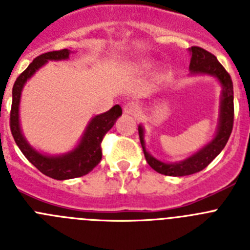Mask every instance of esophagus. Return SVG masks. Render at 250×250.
Listing matches in <instances>:
<instances>
[{
	"label": "esophagus",
	"instance_id": "1",
	"mask_svg": "<svg viewBox=\"0 0 250 250\" xmlns=\"http://www.w3.org/2000/svg\"><path fill=\"white\" fill-rule=\"evenodd\" d=\"M124 112L127 115H131V116H136V115L140 112V106L136 103H127L126 105L124 106Z\"/></svg>",
	"mask_w": 250,
	"mask_h": 250
}]
</instances>
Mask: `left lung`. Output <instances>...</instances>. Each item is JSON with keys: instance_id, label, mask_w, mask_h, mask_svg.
Here are the masks:
<instances>
[{"instance_id": "8db88e82", "label": "left lung", "mask_w": 250, "mask_h": 250, "mask_svg": "<svg viewBox=\"0 0 250 250\" xmlns=\"http://www.w3.org/2000/svg\"><path fill=\"white\" fill-rule=\"evenodd\" d=\"M189 51L191 54L190 65H189V70H190L191 74L211 75V76L216 77L220 85L223 86L219 125H218L215 136L210 143H208L199 151H196L195 154H193L185 160L179 161V163H163V161L150 155L146 151V147H145L144 129L141 125H139V136H140L141 146H143V151H144L147 164L155 171L167 176H185L202 171L224 149L229 140L231 130H233L234 96L230 75L227 72L222 63L209 51L198 47V46H193L191 48H189Z\"/></svg>"}]
</instances>
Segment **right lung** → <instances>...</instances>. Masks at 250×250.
Instances as JSON below:
<instances>
[{
    "instance_id": "obj_1",
    "label": "right lung",
    "mask_w": 250,
    "mask_h": 250,
    "mask_svg": "<svg viewBox=\"0 0 250 250\" xmlns=\"http://www.w3.org/2000/svg\"><path fill=\"white\" fill-rule=\"evenodd\" d=\"M68 56H70V50L67 48L51 51V52H46V54L37 56L13 83L12 106H11L10 112L11 132H12L13 139L16 141L17 146L20 147L22 154L41 173L52 179H56V180L74 179L89 174L100 163L101 158H103L101 141H103L104 136L114 126L115 121L118 120L119 116H121L123 114L120 106L115 105L109 111L96 115L95 118L91 119L86 127L79 145L72 151L63 154V155H45V154H41L35 150L28 144L22 135L21 127H20L19 107L22 89H23L26 81L47 61L66 60L68 59Z\"/></svg>"
}]
</instances>
